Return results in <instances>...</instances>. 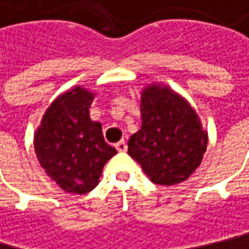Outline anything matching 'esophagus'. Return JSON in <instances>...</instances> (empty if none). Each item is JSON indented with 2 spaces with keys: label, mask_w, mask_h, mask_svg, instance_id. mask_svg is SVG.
Masks as SVG:
<instances>
[{
  "label": "esophagus",
  "mask_w": 249,
  "mask_h": 249,
  "mask_svg": "<svg viewBox=\"0 0 249 249\" xmlns=\"http://www.w3.org/2000/svg\"><path fill=\"white\" fill-rule=\"evenodd\" d=\"M115 149H117L118 152H121V153L125 152V150H126V143H125V141H120V142L115 145Z\"/></svg>",
  "instance_id": "esophagus-1"
}]
</instances>
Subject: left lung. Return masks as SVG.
I'll return each instance as SVG.
<instances>
[{"instance_id":"left-lung-1","label":"left lung","mask_w":249,"mask_h":249,"mask_svg":"<svg viewBox=\"0 0 249 249\" xmlns=\"http://www.w3.org/2000/svg\"><path fill=\"white\" fill-rule=\"evenodd\" d=\"M141 129L128 141V155L152 182L176 185L199 167L208 132L191 104L168 86L152 83L141 93Z\"/></svg>"}]
</instances>
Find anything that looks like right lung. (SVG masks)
<instances>
[{"label":"right lung","mask_w":249,"mask_h":249,"mask_svg":"<svg viewBox=\"0 0 249 249\" xmlns=\"http://www.w3.org/2000/svg\"><path fill=\"white\" fill-rule=\"evenodd\" d=\"M94 93L75 86L50 104L35 132L40 166L65 192L88 194L97 184L104 164L117 150L104 141L102 124L92 121Z\"/></svg>","instance_id":"obj_1"}]
</instances>
